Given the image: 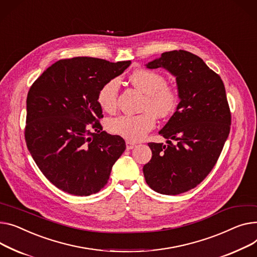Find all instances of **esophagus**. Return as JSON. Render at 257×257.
<instances>
[{
  "instance_id": "obj_1",
  "label": "esophagus",
  "mask_w": 257,
  "mask_h": 257,
  "mask_svg": "<svg viewBox=\"0 0 257 257\" xmlns=\"http://www.w3.org/2000/svg\"><path fill=\"white\" fill-rule=\"evenodd\" d=\"M135 144H133L132 142H129V141H127L126 142V148H127V150H132L133 148H135Z\"/></svg>"
}]
</instances>
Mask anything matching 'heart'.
I'll return each mask as SVG.
<instances>
[{
    "instance_id": "b5f03b06",
    "label": "heart",
    "mask_w": 257,
    "mask_h": 257,
    "mask_svg": "<svg viewBox=\"0 0 257 257\" xmlns=\"http://www.w3.org/2000/svg\"><path fill=\"white\" fill-rule=\"evenodd\" d=\"M130 79L136 88L146 94L145 108L140 114H119L109 118L107 130L129 142H140L156 125V114L161 117L172 115L180 103L179 93L173 85L166 84L165 77L148 69L135 70ZM119 81L112 78L102 85L97 101L102 109L112 111L116 106Z\"/></svg>"
}]
</instances>
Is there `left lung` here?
Instances as JSON below:
<instances>
[{
    "label": "left lung",
    "mask_w": 257,
    "mask_h": 257,
    "mask_svg": "<svg viewBox=\"0 0 257 257\" xmlns=\"http://www.w3.org/2000/svg\"><path fill=\"white\" fill-rule=\"evenodd\" d=\"M146 66L164 68L176 77L180 103L159 131L170 140L168 145L149 143L152 158L144 165V175L153 190L177 195L210 174L228 138L231 114L225 88L206 63L186 50L166 51Z\"/></svg>",
    "instance_id": "left-lung-1"
}]
</instances>
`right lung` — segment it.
<instances>
[{"mask_svg": "<svg viewBox=\"0 0 257 257\" xmlns=\"http://www.w3.org/2000/svg\"><path fill=\"white\" fill-rule=\"evenodd\" d=\"M130 64L89 57L60 60L30 88L27 147L45 178L62 191L77 196L97 193L125 151L121 136L102 131L97 96Z\"/></svg>", "mask_w": 257, "mask_h": 257, "instance_id": "obj_1", "label": "right lung"}]
</instances>
